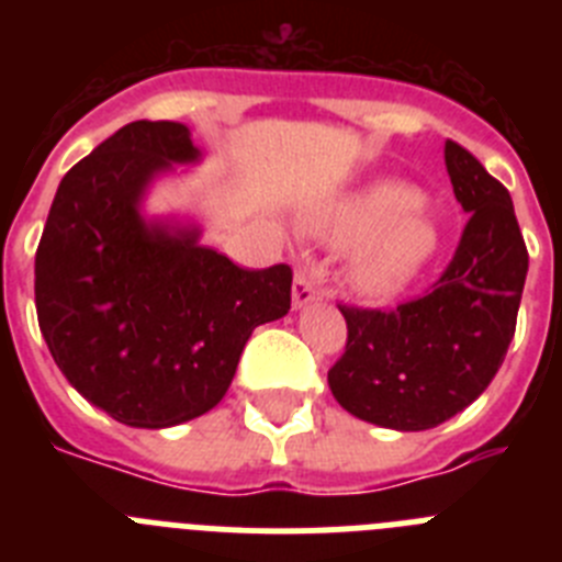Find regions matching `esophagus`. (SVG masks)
<instances>
[{
    "instance_id": "1",
    "label": "esophagus",
    "mask_w": 562,
    "mask_h": 562,
    "mask_svg": "<svg viewBox=\"0 0 562 562\" xmlns=\"http://www.w3.org/2000/svg\"><path fill=\"white\" fill-rule=\"evenodd\" d=\"M321 292H317V267H304L295 272V284H292V310H306L315 304Z\"/></svg>"
}]
</instances>
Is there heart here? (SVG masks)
<instances>
[{
    "instance_id": "obj_1",
    "label": "heart",
    "mask_w": 562,
    "mask_h": 562,
    "mask_svg": "<svg viewBox=\"0 0 562 562\" xmlns=\"http://www.w3.org/2000/svg\"><path fill=\"white\" fill-rule=\"evenodd\" d=\"M312 231L337 247H357L351 284L374 301L402 295L439 252V227L422 211V191L402 180H374L331 202Z\"/></svg>"
}]
</instances>
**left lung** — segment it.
I'll use <instances>...</instances> for the list:
<instances>
[{"instance_id":"left-lung-1","label":"left lung","mask_w":562,"mask_h":562,"mask_svg":"<svg viewBox=\"0 0 562 562\" xmlns=\"http://www.w3.org/2000/svg\"><path fill=\"white\" fill-rule=\"evenodd\" d=\"M445 166L470 213L453 261L434 292L394 312L342 306L349 342L329 371L351 416L402 434L436 428L484 394L513 342L529 270L509 191L453 140Z\"/></svg>"}]
</instances>
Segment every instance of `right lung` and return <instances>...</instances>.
<instances>
[{
	"instance_id": "1",
	"label": "right lung",
	"mask_w": 562,
	"mask_h": 562,
	"mask_svg": "<svg viewBox=\"0 0 562 562\" xmlns=\"http://www.w3.org/2000/svg\"><path fill=\"white\" fill-rule=\"evenodd\" d=\"M191 128L134 121L64 173L36 250V312L69 385L128 428L222 402L252 329L290 312L292 270H245L148 193L200 166ZM186 173V171H182Z\"/></svg>"
}]
</instances>
